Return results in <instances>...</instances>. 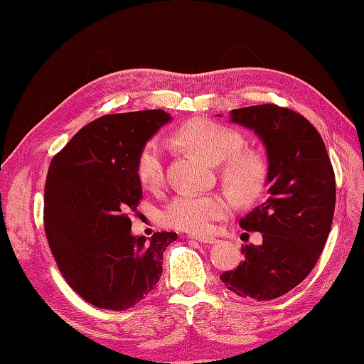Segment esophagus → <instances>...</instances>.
Masks as SVG:
<instances>
[{"mask_svg":"<svg viewBox=\"0 0 364 364\" xmlns=\"http://www.w3.org/2000/svg\"><path fill=\"white\" fill-rule=\"evenodd\" d=\"M190 240H194V241H199V243L202 245H214L217 243V240L213 238V237H197V235H190L188 237Z\"/></svg>","mask_w":364,"mask_h":364,"instance_id":"obj_1","label":"esophagus"}]
</instances>
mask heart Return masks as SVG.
Segmentation results:
<instances>
[{"instance_id": "1", "label": "heart", "mask_w": 364, "mask_h": 364, "mask_svg": "<svg viewBox=\"0 0 364 364\" xmlns=\"http://www.w3.org/2000/svg\"><path fill=\"white\" fill-rule=\"evenodd\" d=\"M173 142L208 164H220V179L238 199H252L266 185L269 165L255 150H243L240 132L211 119L186 121L173 134ZM138 181L156 186L164 178V149L158 139L141 147L135 162ZM229 209V202L218 194H181L164 209L162 220L168 228L191 234H206L217 218Z\"/></svg>"}]
</instances>
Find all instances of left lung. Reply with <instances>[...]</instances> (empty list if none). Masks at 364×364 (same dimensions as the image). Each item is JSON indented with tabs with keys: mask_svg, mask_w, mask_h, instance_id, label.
Masks as SVG:
<instances>
[{
	"mask_svg": "<svg viewBox=\"0 0 364 364\" xmlns=\"http://www.w3.org/2000/svg\"><path fill=\"white\" fill-rule=\"evenodd\" d=\"M235 124L255 132L266 147L269 197L240 226L262 234L243 246L245 259L220 279L241 297L270 301L301 284L321 257L336 208V178L316 127L290 109L259 105L232 109Z\"/></svg>",
	"mask_w": 364,
	"mask_h": 364,
	"instance_id": "1",
	"label": "left lung"
}]
</instances>
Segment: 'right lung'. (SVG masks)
<instances>
[{
  "label": "right lung",
  "instance_id": "obj_1",
  "mask_svg": "<svg viewBox=\"0 0 364 364\" xmlns=\"http://www.w3.org/2000/svg\"><path fill=\"white\" fill-rule=\"evenodd\" d=\"M173 118L162 109L105 115L77 132L53 158L43 223L53 257L70 287L107 310H127L162 274V253L178 238L132 235L127 213L142 197L138 151Z\"/></svg>",
  "mask_w": 364,
  "mask_h": 364
}]
</instances>
